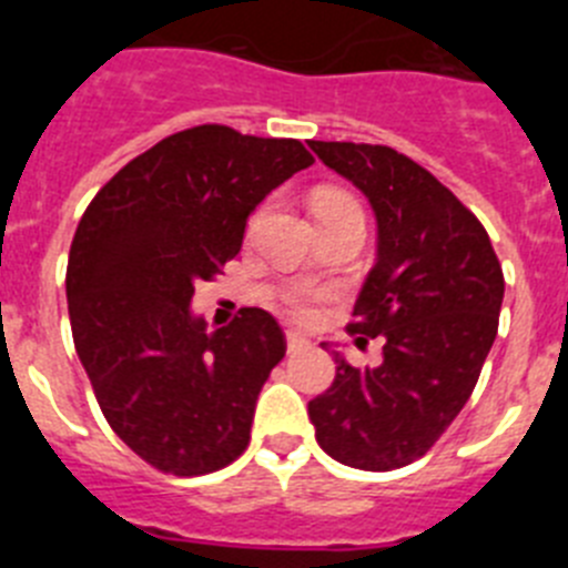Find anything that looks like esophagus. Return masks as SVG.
I'll use <instances>...</instances> for the list:
<instances>
[{
    "mask_svg": "<svg viewBox=\"0 0 568 568\" xmlns=\"http://www.w3.org/2000/svg\"><path fill=\"white\" fill-rule=\"evenodd\" d=\"M304 346H310V341L304 338L301 333H293V329H287V349H290V353H298V349H304Z\"/></svg>",
    "mask_w": 568,
    "mask_h": 568,
    "instance_id": "34e87169",
    "label": "esophagus"
}]
</instances>
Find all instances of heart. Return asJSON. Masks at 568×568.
I'll list each match as a JSON object with an SVG mask.
<instances>
[{"instance_id":"b5f03b06","label":"heart","mask_w":568,"mask_h":568,"mask_svg":"<svg viewBox=\"0 0 568 568\" xmlns=\"http://www.w3.org/2000/svg\"><path fill=\"white\" fill-rule=\"evenodd\" d=\"M341 210H361L353 195L344 193V190L324 187L313 195V213L315 219H324V215L341 213ZM287 304L295 315H310L313 313V293L310 290H293L287 295Z\"/></svg>"}]
</instances>
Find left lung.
I'll return each mask as SVG.
<instances>
[{
    "mask_svg": "<svg viewBox=\"0 0 568 568\" xmlns=\"http://www.w3.org/2000/svg\"><path fill=\"white\" fill-rule=\"evenodd\" d=\"M375 213L378 255L349 333L384 341L378 366L335 353V381L310 400L318 446L338 464H413L458 418L498 335L504 273L484 224L429 170L384 144L310 142ZM358 338V341H366Z\"/></svg>",
    "mask_w": 568,
    "mask_h": 568,
    "instance_id": "obj_1",
    "label": "left lung"
}]
</instances>
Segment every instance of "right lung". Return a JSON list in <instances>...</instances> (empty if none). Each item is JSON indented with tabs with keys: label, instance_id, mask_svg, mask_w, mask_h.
Returning a JSON list of instances; mask_svg holds the SVG:
<instances>
[{
	"label": "right lung",
	"instance_id": "1",
	"mask_svg": "<svg viewBox=\"0 0 568 568\" xmlns=\"http://www.w3.org/2000/svg\"><path fill=\"white\" fill-rule=\"evenodd\" d=\"M310 164L295 139L202 124L135 155L84 210L64 281L73 344L113 433L155 469L207 475L247 449L287 341L258 307L210 333L190 301L239 253L250 213Z\"/></svg>",
	"mask_w": 568,
	"mask_h": 568
}]
</instances>
